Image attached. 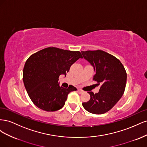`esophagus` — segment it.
Here are the masks:
<instances>
[{"instance_id": "obj_1", "label": "esophagus", "mask_w": 147, "mask_h": 147, "mask_svg": "<svg viewBox=\"0 0 147 147\" xmlns=\"http://www.w3.org/2000/svg\"><path fill=\"white\" fill-rule=\"evenodd\" d=\"M84 91L82 90H78V92L79 93V94H82V93Z\"/></svg>"}]
</instances>
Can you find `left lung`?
<instances>
[{"label":"left lung","mask_w":147,"mask_h":147,"mask_svg":"<svg viewBox=\"0 0 147 147\" xmlns=\"http://www.w3.org/2000/svg\"><path fill=\"white\" fill-rule=\"evenodd\" d=\"M83 57L93 67L96 74L93 80L100 84L99 91L90 95L89 101L82 103L88 112L103 114L112 109L123 95L127 74L123 65L116 57L100 50L82 51Z\"/></svg>","instance_id":"8db88e82"}]
</instances>
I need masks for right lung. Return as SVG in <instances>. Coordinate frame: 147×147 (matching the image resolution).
<instances>
[{"instance_id": "1", "label": "right lung", "mask_w": 147, "mask_h": 147, "mask_svg": "<svg viewBox=\"0 0 147 147\" xmlns=\"http://www.w3.org/2000/svg\"><path fill=\"white\" fill-rule=\"evenodd\" d=\"M79 58L81 53L48 47L31 55L26 61L23 72L24 86L31 100L37 107L47 112H55L63 107L70 92L59 86L61 75L66 76L70 66Z\"/></svg>"}]
</instances>
